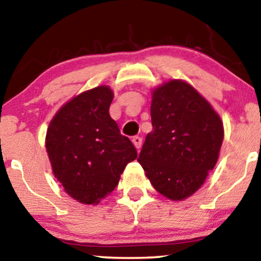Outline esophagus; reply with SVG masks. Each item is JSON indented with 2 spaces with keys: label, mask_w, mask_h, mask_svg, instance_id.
Returning <instances> with one entry per match:
<instances>
[{
  "label": "esophagus",
  "mask_w": 261,
  "mask_h": 261,
  "mask_svg": "<svg viewBox=\"0 0 261 261\" xmlns=\"http://www.w3.org/2000/svg\"><path fill=\"white\" fill-rule=\"evenodd\" d=\"M133 143H134V146L136 147L138 150H140V148H141V146H142V138H141L140 136H135V137H133Z\"/></svg>",
  "instance_id": "obj_1"
}]
</instances>
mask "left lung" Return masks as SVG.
<instances>
[{
  "instance_id": "left-lung-1",
  "label": "left lung",
  "mask_w": 261,
  "mask_h": 261,
  "mask_svg": "<svg viewBox=\"0 0 261 261\" xmlns=\"http://www.w3.org/2000/svg\"><path fill=\"white\" fill-rule=\"evenodd\" d=\"M150 117L153 131L147 135L138 163L161 195L186 199L216 166L224 138L222 120L182 81H171L153 92Z\"/></svg>"
}]
</instances>
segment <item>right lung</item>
Returning <instances> with one entry per match:
<instances>
[{"mask_svg": "<svg viewBox=\"0 0 261 261\" xmlns=\"http://www.w3.org/2000/svg\"><path fill=\"white\" fill-rule=\"evenodd\" d=\"M113 92L97 87L75 96L55 114L45 147L53 172L66 193L82 203H98L118 186L137 150L110 117Z\"/></svg>", "mask_w": 261, "mask_h": 261, "instance_id": "right-lung-1", "label": "right lung"}]
</instances>
